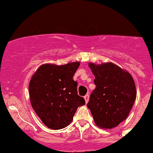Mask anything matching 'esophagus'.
Listing matches in <instances>:
<instances>
[{
  "label": "esophagus",
  "mask_w": 153,
  "mask_h": 153,
  "mask_svg": "<svg viewBox=\"0 0 153 153\" xmlns=\"http://www.w3.org/2000/svg\"><path fill=\"white\" fill-rule=\"evenodd\" d=\"M84 99H85V102L87 103V102H88V100H89V94H87L86 95H85Z\"/></svg>",
  "instance_id": "obj_1"
}]
</instances>
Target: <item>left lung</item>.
Instances as JSON below:
<instances>
[{
  "mask_svg": "<svg viewBox=\"0 0 153 153\" xmlns=\"http://www.w3.org/2000/svg\"><path fill=\"white\" fill-rule=\"evenodd\" d=\"M96 88L87 106L98 127L111 129L126 120L137 96L135 84L127 71L112 62L88 64Z\"/></svg>",
  "mask_w": 153,
  "mask_h": 153,
  "instance_id": "left-lung-1",
  "label": "left lung"
}]
</instances>
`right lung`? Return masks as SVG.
<instances>
[{"label": "right lung", "instance_id": "1", "mask_svg": "<svg viewBox=\"0 0 153 153\" xmlns=\"http://www.w3.org/2000/svg\"><path fill=\"white\" fill-rule=\"evenodd\" d=\"M79 62L63 65L43 64L29 83L31 105L42 123L52 129H61L73 120L77 108L85 104L77 94L73 76Z\"/></svg>", "mask_w": 153, "mask_h": 153}]
</instances>
